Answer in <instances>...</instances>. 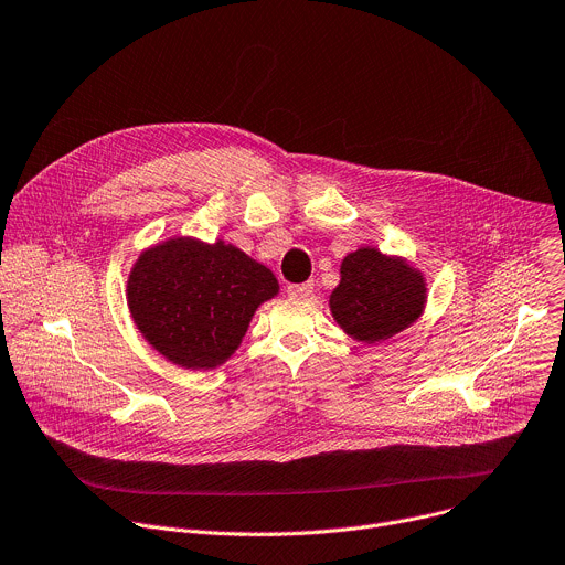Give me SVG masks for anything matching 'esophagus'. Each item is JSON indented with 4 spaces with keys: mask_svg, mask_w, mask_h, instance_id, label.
<instances>
[{
    "mask_svg": "<svg viewBox=\"0 0 565 565\" xmlns=\"http://www.w3.org/2000/svg\"><path fill=\"white\" fill-rule=\"evenodd\" d=\"M311 292H313V284L311 281L290 284L288 286V297H292V299H303V297H309Z\"/></svg>",
    "mask_w": 565,
    "mask_h": 565,
    "instance_id": "34e87169",
    "label": "esophagus"
}]
</instances>
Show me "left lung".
Returning <instances> with one entry per match:
<instances>
[{
	"mask_svg": "<svg viewBox=\"0 0 565 565\" xmlns=\"http://www.w3.org/2000/svg\"><path fill=\"white\" fill-rule=\"evenodd\" d=\"M426 292L424 275L401 256L361 247L342 259L329 309L347 335L374 344L417 322Z\"/></svg>",
	"mask_w": 565,
	"mask_h": 565,
	"instance_id": "obj_1",
	"label": "left lung"
}]
</instances>
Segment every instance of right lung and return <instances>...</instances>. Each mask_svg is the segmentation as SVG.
Wrapping results in <instances>:
<instances>
[{
    "label": "right lung",
    "mask_w": 565,
    "mask_h": 565,
    "mask_svg": "<svg viewBox=\"0 0 565 565\" xmlns=\"http://www.w3.org/2000/svg\"><path fill=\"white\" fill-rule=\"evenodd\" d=\"M279 292L264 264L216 241L175 236L139 254L126 286L148 344L184 370H214L238 349L254 311Z\"/></svg>",
    "instance_id": "add662e5"
}]
</instances>
